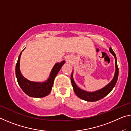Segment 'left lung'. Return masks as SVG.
<instances>
[{
  "label": "left lung",
  "instance_id": "8db88e82",
  "mask_svg": "<svg viewBox=\"0 0 131 131\" xmlns=\"http://www.w3.org/2000/svg\"><path fill=\"white\" fill-rule=\"evenodd\" d=\"M110 52L112 53V54L113 55V56L115 58V64H116V72H115V75L114 78L113 79L112 81L110 83L105 87L103 88L102 89L99 90L98 91H96L94 92H89L81 90L80 88H79L76 84H75L73 78V75L72 73L70 77L71 79V82H72V84L73 87L74 91L75 94L80 98L81 99H83V100H85L88 102H95L97 101L100 100V99H102L103 97L106 96V95H107L109 93L112 91V90L113 89L114 86L116 85V84L117 83V79H118V66H117V58L116 54H115L113 50H112V48L110 47Z\"/></svg>",
  "mask_w": 131,
  "mask_h": 131
}]
</instances>
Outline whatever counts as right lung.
<instances>
[{"instance_id": "right-lung-1", "label": "right lung", "mask_w": 131, "mask_h": 131, "mask_svg": "<svg viewBox=\"0 0 131 131\" xmlns=\"http://www.w3.org/2000/svg\"><path fill=\"white\" fill-rule=\"evenodd\" d=\"M21 53L19 55L18 59L15 66V74H16L17 80L19 85L20 86L23 91L29 96L42 97L47 96L51 91L55 77H56L58 73L59 72L61 67L65 63V61H63L61 63H57L55 64L51 72L49 79L46 81L44 83L33 82L29 81L27 79L24 78L20 72L19 61H20Z\"/></svg>"}]
</instances>
